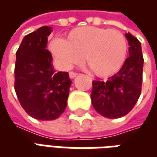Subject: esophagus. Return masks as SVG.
I'll use <instances>...</instances> for the list:
<instances>
[{
    "mask_svg": "<svg viewBox=\"0 0 157 157\" xmlns=\"http://www.w3.org/2000/svg\"><path fill=\"white\" fill-rule=\"evenodd\" d=\"M77 75H78V74H77L76 72H74V71H71L70 73H69V76H70V78H71V79L75 78V76H76Z\"/></svg>",
    "mask_w": 157,
    "mask_h": 157,
    "instance_id": "1",
    "label": "esophagus"
}]
</instances>
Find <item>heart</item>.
<instances>
[{
  "label": "heart",
  "instance_id": "obj_1",
  "mask_svg": "<svg viewBox=\"0 0 157 157\" xmlns=\"http://www.w3.org/2000/svg\"><path fill=\"white\" fill-rule=\"evenodd\" d=\"M49 48L63 68H71L85 57L91 71L102 78L118 73L128 55L127 39L121 32L92 26L73 29L64 40L54 39Z\"/></svg>",
  "mask_w": 157,
  "mask_h": 157
}]
</instances>
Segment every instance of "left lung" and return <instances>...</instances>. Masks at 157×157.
Masks as SVG:
<instances>
[{"label": "left lung", "instance_id": "obj_1", "mask_svg": "<svg viewBox=\"0 0 157 157\" xmlns=\"http://www.w3.org/2000/svg\"><path fill=\"white\" fill-rule=\"evenodd\" d=\"M125 37L129 45V57L121 70L107 82H92V106L108 118L126 115L135 107L141 93L144 64L141 44L130 33H125Z\"/></svg>", "mask_w": 157, "mask_h": 157}]
</instances>
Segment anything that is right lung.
<instances>
[{
    "label": "right lung",
    "mask_w": 157,
    "mask_h": 157,
    "mask_svg": "<svg viewBox=\"0 0 157 157\" xmlns=\"http://www.w3.org/2000/svg\"><path fill=\"white\" fill-rule=\"evenodd\" d=\"M50 27L26 35L16 53L15 88L26 113L39 120L58 118L67 106L71 81L68 72H56L46 48Z\"/></svg>",
    "instance_id": "right-lung-1"
}]
</instances>
